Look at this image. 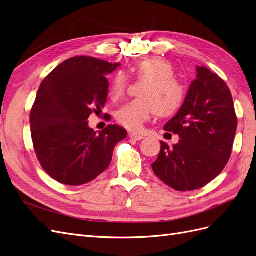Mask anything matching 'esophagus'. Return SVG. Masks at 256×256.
<instances>
[{
    "label": "esophagus",
    "mask_w": 256,
    "mask_h": 256,
    "mask_svg": "<svg viewBox=\"0 0 256 256\" xmlns=\"http://www.w3.org/2000/svg\"><path fill=\"white\" fill-rule=\"evenodd\" d=\"M129 138H132V140L136 141H140L142 138H144V136L142 134H129Z\"/></svg>",
    "instance_id": "1"
}]
</instances>
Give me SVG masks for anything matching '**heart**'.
Returning <instances> with one entry per match:
<instances>
[{
    "label": "heart",
    "instance_id": "heart-1",
    "mask_svg": "<svg viewBox=\"0 0 256 256\" xmlns=\"http://www.w3.org/2000/svg\"><path fill=\"white\" fill-rule=\"evenodd\" d=\"M138 78L146 81L138 97L115 113V118L120 126L131 131H138L143 124L156 113L159 118L174 115L184 104V88L175 79V70L166 60L152 58L138 62L132 67ZM127 78L122 72H118L111 81L109 97L118 100L125 94Z\"/></svg>",
    "mask_w": 256,
    "mask_h": 256
}]
</instances>
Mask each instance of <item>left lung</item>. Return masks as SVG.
Segmentation results:
<instances>
[{
	"label": "left lung",
	"instance_id": "1",
	"mask_svg": "<svg viewBox=\"0 0 256 256\" xmlns=\"http://www.w3.org/2000/svg\"><path fill=\"white\" fill-rule=\"evenodd\" d=\"M164 129L180 140L172 147L160 142L154 173L177 191L196 190L210 182L228 162L237 130L226 83L208 68L196 66V78L182 106Z\"/></svg>",
	"mask_w": 256,
	"mask_h": 256
}]
</instances>
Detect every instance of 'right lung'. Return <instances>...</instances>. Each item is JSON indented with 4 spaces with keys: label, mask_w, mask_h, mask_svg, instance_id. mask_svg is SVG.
I'll list each match as a JSON object with an SVG mask.
<instances>
[{
    "label": "right lung",
    "mask_w": 256,
    "mask_h": 256,
    "mask_svg": "<svg viewBox=\"0 0 256 256\" xmlns=\"http://www.w3.org/2000/svg\"><path fill=\"white\" fill-rule=\"evenodd\" d=\"M120 63L76 56L46 76L30 114L34 150L42 168L67 186L88 184L110 166L115 145L127 136L118 125L97 134L88 118L104 106L109 81Z\"/></svg>",
    "instance_id": "right-lung-1"
}]
</instances>
